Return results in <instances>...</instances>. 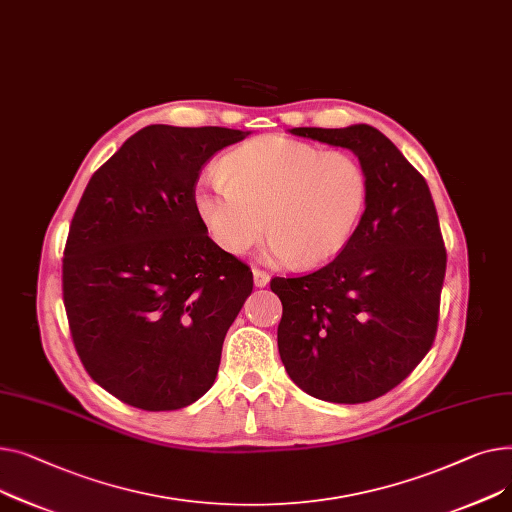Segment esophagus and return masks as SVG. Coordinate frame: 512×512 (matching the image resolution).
<instances>
[{
    "instance_id": "1",
    "label": "esophagus",
    "mask_w": 512,
    "mask_h": 512,
    "mask_svg": "<svg viewBox=\"0 0 512 512\" xmlns=\"http://www.w3.org/2000/svg\"><path fill=\"white\" fill-rule=\"evenodd\" d=\"M252 273H254V285H256V287H266V285H268L270 275L266 273V270H262V268H254Z\"/></svg>"
}]
</instances>
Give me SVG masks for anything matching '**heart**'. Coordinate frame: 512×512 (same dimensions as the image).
<instances>
[{
  "mask_svg": "<svg viewBox=\"0 0 512 512\" xmlns=\"http://www.w3.org/2000/svg\"><path fill=\"white\" fill-rule=\"evenodd\" d=\"M368 202L370 179L353 155L287 136L239 146L223 161V177L202 175L194 190L198 215L223 250L246 254L266 229V256L299 266L337 258Z\"/></svg>",
  "mask_w": 512,
  "mask_h": 512,
  "instance_id": "b5f03b06",
  "label": "heart"
}]
</instances>
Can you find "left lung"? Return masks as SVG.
Instances as JSON below:
<instances>
[{
  "label": "left lung",
  "instance_id": "1",
  "mask_svg": "<svg viewBox=\"0 0 512 512\" xmlns=\"http://www.w3.org/2000/svg\"><path fill=\"white\" fill-rule=\"evenodd\" d=\"M353 150L370 179L368 210L347 248L302 277H275L281 362L308 395L368 403L401 384L430 351L446 248L426 184L372 126L293 128Z\"/></svg>",
  "mask_w": 512,
  "mask_h": 512
}]
</instances>
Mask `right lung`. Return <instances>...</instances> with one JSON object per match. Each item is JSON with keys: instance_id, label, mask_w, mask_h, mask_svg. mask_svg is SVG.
<instances>
[{"instance_id": "add662e5", "label": "right lung", "mask_w": 512, "mask_h": 512, "mask_svg": "<svg viewBox=\"0 0 512 512\" xmlns=\"http://www.w3.org/2000/svg\"><path fill=\"white\" fill-rule=\"evenodd\" d=\"M246 136L146 126L78 202L62 266L72 341L88 376L132 407H188L217 378L254 279L208 237L194 190L206 161Z\"/></svg>"}]
</instances>
